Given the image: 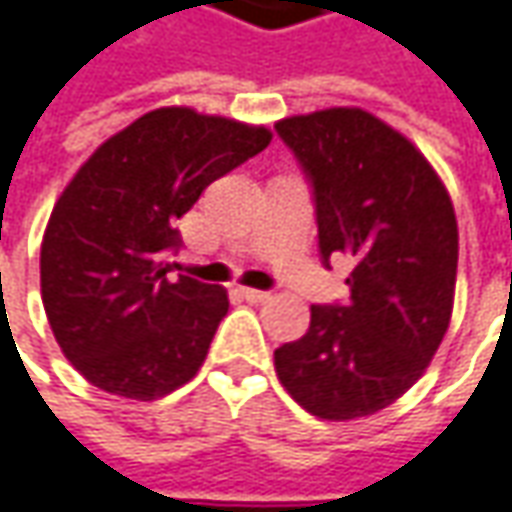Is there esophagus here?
I'll return each instance as SVG.
<instances>
[{
	"instance_id": "1",
	"label": "esophagus",
	"mask_w": 512,
	"mask_h": 512,
	"mask_svg": "<svg viewBox=\"0 0 512 512\" xmlns=\"http://www.w3.org/2000/svg\"><path fill=\"white\" fill-rule=\"evenodd\" d=\"M237 292H240V298H246L249 303H260V300L269 298V292H263V289H249V286H240Z\"/></svg>"
}]
</instances>
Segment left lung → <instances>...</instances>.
Here are the masks:
<instances>
[{"instance_id":"1","label":"left lung","mask_w":512,"mask_h":512,"mask_svg":"<svg viewBox=\"0 0 512 512\" xmlns=\"http://www.w3.org/2000/svg\"><path fill=\"white\" fill-rule=\"evenodd\" d=\"M306 171L323 263L352 257L349 300L312 306L300 341L275 349L280 384L326 421L389 407L424 375L456 298L458 223L415 145L364 108L275 123Z\"/></svg>"}]
</instances>
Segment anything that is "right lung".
Here are the masks:
<instances>
[{"instance_id": "1", "label": "right lung", "mask_w": 512, "mask_h": 512, "mask_svg": "<svg viewBox=\"0 0 512 512\" xmlns=\"http://www.w3.org/2000/svg\"><path fill=\"white\" fill-rule=\"evenodd\" d=\"M272 131L171 105L108 137L59 194L39 252L42 303L65 358L111 395L154 401L203 367L223 286L171 278L177 220Z\"/></svg>"}]
</instances>
